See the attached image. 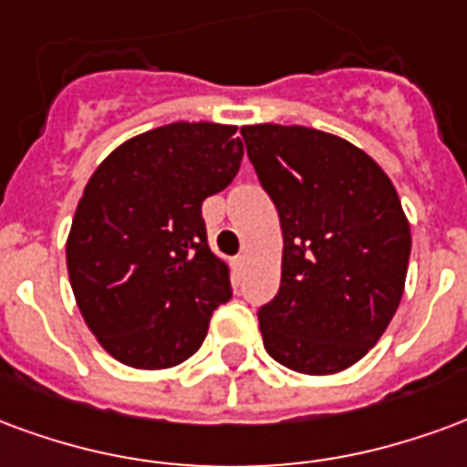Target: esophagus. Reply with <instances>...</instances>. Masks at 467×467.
<instances>
[{
  "label": "esophagus",
  "mask_w": 467,
  "mask_h": 467,
  "mask_svg": "<svg viewBox=\"0 0 467 467\" xmlns=\"http://www.w3.org/2000/svg\"><path fill=\"white\" fill-rule=\"evenodd\" d=\"M244 266H246V256L241 254V256L234 258V271H236V274L241 275V271H244Z\"/></svg>",
  "instance_id": "esophagus-1"
}]
</instances>
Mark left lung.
Listing matches in <instances>:
<instances>
[{"instance_id": "8db88e82", "label": "left lung", "mask_w": 467, "mask_h": 467, "mask_svg": "<svg viewBox=\"0 0 467 467\" xmlns=\"http://www.w3.org/2000/svg\"><path fill=\"white\" fill-rule=\"evenodd\" d=\"M284 231L281 288L258 308L268 356L308 376L348 368L393 318L410 226L393 183L346 139L306 126L241 129Z\"/></svg>"}]
</instances>
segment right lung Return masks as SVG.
Segmentation results:
<instances>
[{
	"instance_id": "right-lung-1",
	"label": "right lung",
	"mask_w": 467,
	"mask_h": 467,
	"mask_svg": "<svg viewBox=\"0 0 467 467\" xmlns=\"http://www.w3.org/2000/svg\"><path fill=\"white\" fill-rule=\"evenodd\" d=\"M236 126H159L121 144L84 189L67 241L77 306L131 368L179 366L226 304L229 268L211 254L201 203L238 173Z\"/></svg>"
}]
</instances>
